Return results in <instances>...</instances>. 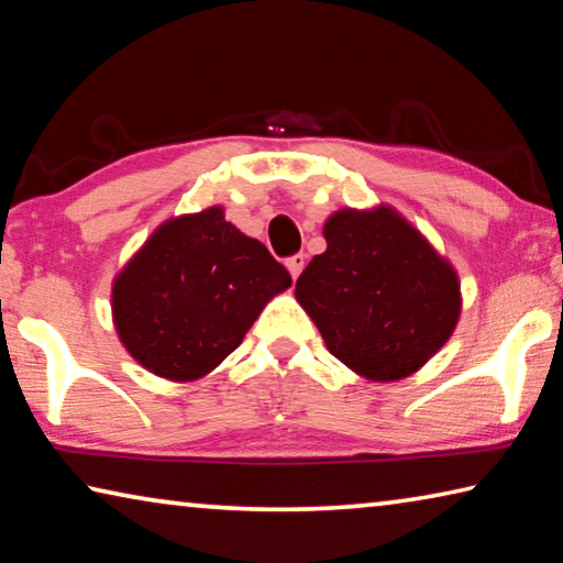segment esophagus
<instances>
[{
    "label": "esophagus",
    "instance_id": "1",
    "mask_svg": "<svg viewBox=\"0 0 563 563\" xmlns=\"http://www.w3.org/2000/svg\"><path fill=\"white\" fill-rule=\"evenodd\" d=\"M285 268L290 271V275H292V280H298V275L302 273V268H305V255L302 253H298V255H292V258H288L285 261Z\"/></svg>",
    "mask_w": 563,
    "mask_h": 563
}]
</instances>
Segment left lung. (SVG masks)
Returning <instances> with one entry per match:
<instances>
[{"label":"left lung","instance_id":"left-lung-1","mask_svg":"<svg viewBox=\"0 0 563 563\" xmlns=\"http://www.w3.org/2000/svg\"><path fill=\"white\" fill-rule=\"evenodd\" d=\"M295 298L342 365L373 383L409 377L452 338L460 275L393 206L342 208Z\"/></svg>","mask_w":563,"mask_h":563}]
</instances>
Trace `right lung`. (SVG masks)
<instances>
[{
  "label": "right lung",
  "instance_id": "obj_1",
  "mask_svg": "<svg viewBox=\"0 0 563 563\" xmlns=\"http://www.w3.org/2000/svg\"><path fill=\"white\" fill-rule=\"evenodd\" d=\"M290 273L221 206L161 223L111 285L121 345L158 377L194 383L221 365Z\"/></svg>",
  "mask_w": 563,
  "mask_h": 563
}]
</instances>
